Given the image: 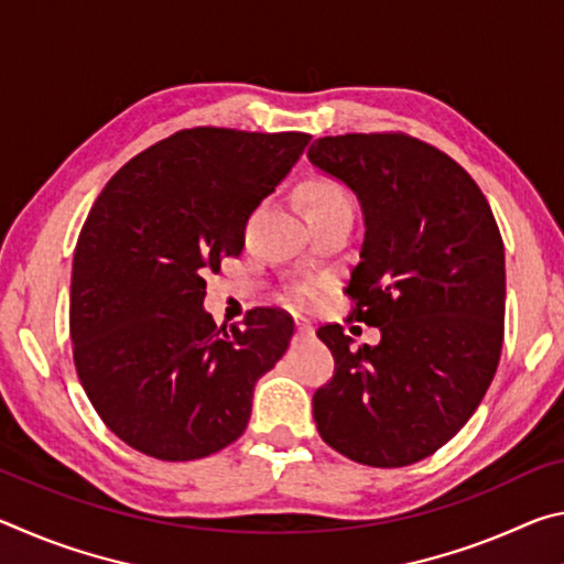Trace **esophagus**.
<instances>
[{
    "mask_svg": "<svg viewBox=\"0 0 564 564\" xmlns=\"http://www.w3.org/2000/svg\"><path fill=\"white\" fill-rule=\"evenodd\" d=\"M295 330H299V336H303V338L313 336V326L308 321H295Z\"/></svg>",
    "mask_w": 564,
    "mask_h": 564,
    "instance_id": "obj_1",
    "label": "esophagus"
}]
</instances>
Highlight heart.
Wrapping results in <instances>:
<instances>
[{
    "label": "heart",
    "instance_id": "heart-1",
    "mask_svg": "<svg viewBox=\"0 0 564 564\" xmlns=\"http://www.w3.org/2000/svg\"><path fill=\"white\" fill-rule=\"evenodd\" d=\"M299 204L303 208L305 218H313V216H326L333 212H346V208H350V198L338 181L316 176V178L303 181L299 186ZM293 301L305 303V291H295Z\"/></svg>",
    "mask_w": 564,
    "mask_h": 564
}]
</instances>
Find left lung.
Returning a JSON list of instances; mask_svg holds the SVG:
<instances>
[{"mask_svg":"<svg viewBox=\"0 0 564 564\" xmlns=\"http://www.w3.org/2000/svg\"><path fill=\"white\" fill-rule=\"evenodd\" d=\"M308 161L358 198L366 234L346 293L350 318L380 330L356 350L338 323L318 328L336 373L313 395V420L350 460L417 463L470 420L498 370V224L460 164L405 133L323 137Z\"/></svg>","mask_w":564,"mask_h":564,"instance_id":"obj_1","label":"left lung"}]
</instances>
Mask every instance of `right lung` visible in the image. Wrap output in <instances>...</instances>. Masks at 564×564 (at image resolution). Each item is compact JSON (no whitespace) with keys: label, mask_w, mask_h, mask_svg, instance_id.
Returning <instances> with one entry per match:
<instances>
[{"label":"right lung","mask_w":564,"mask_h":564,"mask_svg":"<svg viewBox=\"0 0 564 564\" xmlns=\"http://www.w3.org/2000/svg\"><path fill=\"white\" fill-rule=\"evenodd\" d=\"M308 133L184 129L119 169L74 251L76 373L109 431L169 463L241 437L256 380L289 350L293 318L248 311L216 328L206 271L243 248V228L289 176Z\"/></svg>","instance_id":"right-lung-1"}]
</instances>
